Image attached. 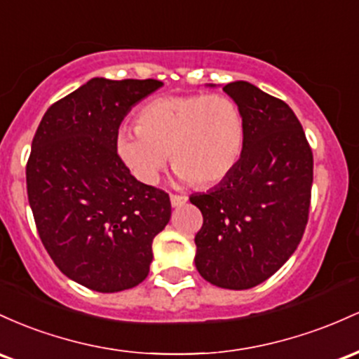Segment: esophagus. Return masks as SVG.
Segmentation results:
<instances>
[{"label": "esophagus", "instance_id": "1", "mask_svg": "<svg viewBox=\"0 0 359 359\" xmlns=\"http://www.w3.org/2000/svg\"><path fill=\"white\" fill-rule=\"evenodd\" d=\"M187 201H188V196L176 195V193H172V195H171V205H172V207H181V205H184Z\"/></svg>", "mask_w": 359, "mask_h": 359}]
</instances>
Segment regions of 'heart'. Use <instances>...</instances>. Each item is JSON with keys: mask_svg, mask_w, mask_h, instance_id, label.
Here are the masks:
<instances>
[{"mask_svg": "<svg viewBox=\"0 0 359 359\" xmlns=\"http://www.w3.org/2000/svg\"><path fill=\"white\" fill-rule=\"evenodd\" d=\"M243 146V114L225 95L154 98L137 114L135 130L122 128L116 135L120 159L146 184L159 180L169 154L181 180L210 187L232 171Z\"/></svg>", "mask_w": 359, "mask_h": 359, "instance_id": "1", "label": "heart"}]
</instances>
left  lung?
<instances>
[{"instance_id": "1", "label": "left lung", "mask_w": 359, "mask_h": 359, "mask_svg": "<svg viewBox=\"0 0 359 359\" xmlns=\"http://www.w3.org/2000/svg\"><path fill=\"white\" fill-rule=\"evenodd\" d=\"M224 91L243 114L244 146L219 187L190 196L203 215L195 264L215 287L248 290L275 275L300 244L313 156L283 100L245 81L225 84Z\"/></svg>"}]
</instances>
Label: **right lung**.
Listing matches in <instances>:
<instances>
[{
    "instance_id": "add662e5",
    "label": "right lung",
    "mask_w": 359,
    "mask_h": 359,
    "mask_svg": "<svg viewBox=\"0 0 359 359\" xmlns=\"http://www.w3.org/2000/svg\"><path fill=\"white\" fill-rule=\"evenodd\" d=\"M159 79L93 78L50 104L27 161L28 203L43 248L60 271L102 293L142 283L152 241L171 201L140 183L116 152V135Z\"/></svg>"
}]
</instances>
